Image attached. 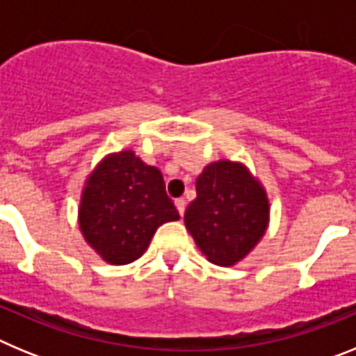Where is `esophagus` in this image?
<instances>
[{"instance_id": "34e87169", "label": "esophagus", "mask_w": 356, "mask_h": 356, "mask_svg": "<svg viewBox=\"0 0 356 356\" xmlns=\"http://www.w3.org/2000/svg\"><path fill=\"white\" fill-rule=\"evenodd\" d=\"M175 205H176V209H178V212H180V216H184L185 205H187L184 197H178V200H175Z\"/></svg>"}]
</instances>
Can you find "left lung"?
<instances>
[{"label":"left lung","instance_id":"obj_1","mask_svg":"<svg viewBox=\"0 0 356 356\" xmlns=\"http://www.w3.org/2000/svg\"><path fill=\"white\" fill-rule=\"evenodd\" d=\"M196 200L185 210V226L216 266L241 262L266 234L269 200L262 184L241 162L217 160L196 180Z\"/></svg>","mask_w":356,"mask_h":356}]
</instances>
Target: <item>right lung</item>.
Listing matches in <instances>:
<instances>
[{"mask_svg": "<svg viewBox=\"0 0 356 356\" xmlns=\"http://www.w3.org/2000/svg\"><path fill=\"white\" fill-rule=\"evenodd\" d=\"M180 219L162 172L131 149L106 155L81 191L78 221L85 241L105 262L124 266L149 246L156 228Z\"/></svg>", "mask_w": 356, "mask_h": 356, "instance_id": "obj_1", "label": "right lung"}]
</instances>
